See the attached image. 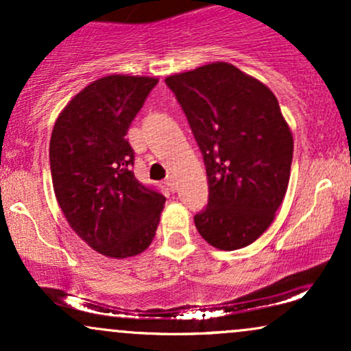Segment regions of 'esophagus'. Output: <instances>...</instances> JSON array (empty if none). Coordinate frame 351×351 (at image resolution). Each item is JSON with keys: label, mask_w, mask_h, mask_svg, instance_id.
Wrapping results in <instances>:
<instances>
[{"label": "esophagus", "mask_w": 351, "mask_h": 351, "mask_svg": "<svg viewBox=\"0 0 351 351\" xmlns=\"http://www.w3.org/2000/svg\"><path fill=\"white\" fill-rule=\"evenodd\" d=\"M165 184H167V188L170 189V191H173V193L176 191V180H175V176H173V175L167 176V180H165Z\"/></svg>", "instance_id": "esophagus-1"}]
</instances>
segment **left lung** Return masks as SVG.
I'll return each instance as SVG.
<instances>
[{"label":"left lung","mask_w":351,"mask_h":351,"mask_svg":"<svg viewBox=\"0 0 351 351\" xmlns=\"http://www.w3.org/2000/svg\"><path fill=\"white\" fill-rule=\"evenodd\" d=\"M206 167L198 232L221 251L252 244L271 226L291 178L293 136L276 95L229 62L168 75Z\"/></svg>","instance_id":"1"}]
</instances>
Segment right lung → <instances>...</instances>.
Instances as JSON below:
<instances>
[{"instance_id":"obj_1","label":"right lung","mask_w":351,"mask_h":351,"mask_svg":"<svg viewBox=\"0 0 351 351\" xmlns=\"http://www.w3.org/2000/svg\"><path fill=\"white\" fill-rule=\"evenodd\" d=\"M156 77L114 74L84 87L64 107L49 143L52 186L72 231L114 259L152 244L163 195L135 178L125 138Z\"/></svg>"}]
</instances>
